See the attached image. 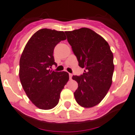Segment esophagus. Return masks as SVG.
I'll return each instance as SVG.
<instances>
[{
	"label": "esophagus",
	"instance_id": "esophagus-1",
	"mask_svg": "<svg viewBox=\"0 0 135 135\" xmlns=\"http://www.w3.org/2000/svg\"><path fill=\"white\" fill-rule=\"evenodd\" d=\"M72 76H73V75L71 74H69V76H70V80H71V78H72Z\"/></svg>",
	"mask_w": 135,
	"mask_h": 135
}]
</instances>
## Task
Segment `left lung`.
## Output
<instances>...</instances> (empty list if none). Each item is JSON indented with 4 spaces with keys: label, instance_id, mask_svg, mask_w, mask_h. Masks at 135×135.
<instances>
[{
    "label": "left lung",
    "instance_id": "8db88e82",
    "mask_svg": "<svg viewBox=\"0 0 135 135\" xmlns=\"http://www.w3.org/2000/svg\"><path fill=\"white\" fill-rule=\"evenodd\" d=\"M65 33L79 66L85 68L82 75L72 77L78 84L74 97L79 105L91 108L103 100L112 84L113 54L107 41L92 29L81 28Z\"/></svg>",
    "mask_w": 135,
    "mask_h": 135
}]
</instances>
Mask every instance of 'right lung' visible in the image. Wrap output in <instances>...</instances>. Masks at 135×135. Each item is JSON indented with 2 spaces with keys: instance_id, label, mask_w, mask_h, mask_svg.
Returning a JSON list of instances; mask_svg holds the SVG:
<instances>
[{
  "instance_id": "1",
  "label": "right lung",
  "mask_w": 135,
  "mask_h": 135,
  "mask_svg": "<svg viewBox=\"0 0 135 135\" xmlns=\"http://www.w3.org/2000/svg\"><path fill=\"white\" fill-rule=\"evenodd\" d=\"M65 39L64 31L40 29L28 41L20 58L19 78L23 90L40 109H51L57 104L61 90L69 80L66 71L50 70L57 65L54 48Z\"/></svg>"
}]
</instances>
